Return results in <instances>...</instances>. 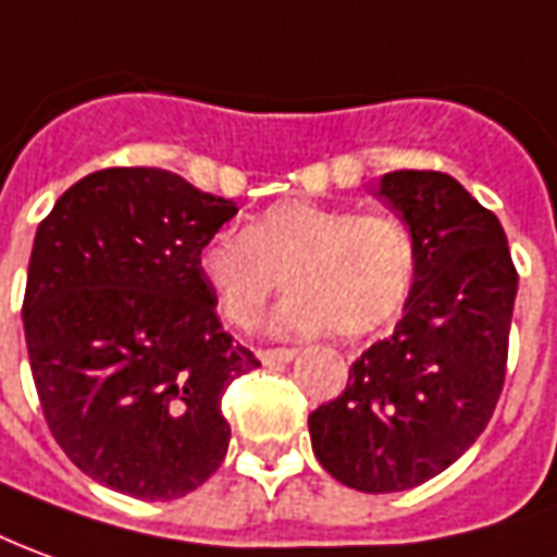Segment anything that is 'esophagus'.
Wrapping results in <instances>:
<instances>
[{
	"label": "esophagus",
	"instance_id": "obj_1",
	"mask_svg": "<svg viewBox=\"0 0 557 557\" xmlns=\"http://www.w3.org/2000/svg\"><path fill=\"white\" fill-rule=\"evenodd\" d=\"M259 359H262V364H283V361L295 359V349H289V346H277V349H259Z\"/></svg>",
	"mask_w": 557,
	"mask_h": 557
}]
</instances>
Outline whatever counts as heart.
I'll use <instances>...</instances> for the list:
<instances>
[{
    "instance_id": "b5f03b06",
    "label": "heart",
    "mask_w": 557,
    "mask_h": 557,
    "mask_svg": "<svg viewBox=\"0 0 557 557\" xmlns=\"http://www.w3.org/2000/svg\"><path fill=\"white\" fill-rule=\"evenodd\" d=\"M419 247L392 213H356L313 201L268 208L244 232L220 228L198 250V274L232 325L250 329L277 292L286 334L364 337L398 317L413 292Z\"/></svg>"
}]
</instances>
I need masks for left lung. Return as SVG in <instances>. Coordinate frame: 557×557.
Here are the masks:
<instances>
[{"label": "left lung", "instance_id": "left-lung-1", "mask_svg": "<svg viewBox=\"0 0 557 557\" xmlns=\"http://www.w3.org/2000/svg\"><path fill=\"white\" fill-rule=\"evenodd\" d=\"M380 196L419 247L404 319L310 413L319 465L356 492L416 488L468 453L507 376L519 274L504 225L443 171H392Z\"/></svg>", "mask_w": 557, "mask_h": 557}]
</instances>
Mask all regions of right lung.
<instances>
[{"label": "right lung", "mask_w": 557, "mask_h": 557, "mask_svg": "<svg viewBox=\"0 0 557 557\" xmlns=\"http://www.w3.org/2000/svg\"><path fill=\"white\" fill-rule=\"evenodd\" d=\"M235 213L171 171L102 169L35 232V392L62 453L114 492L174 500L223 465V392L259 359L223 329L198 250Z\"/></svg>", "instance_id": "add662e5"}]
</instances>
